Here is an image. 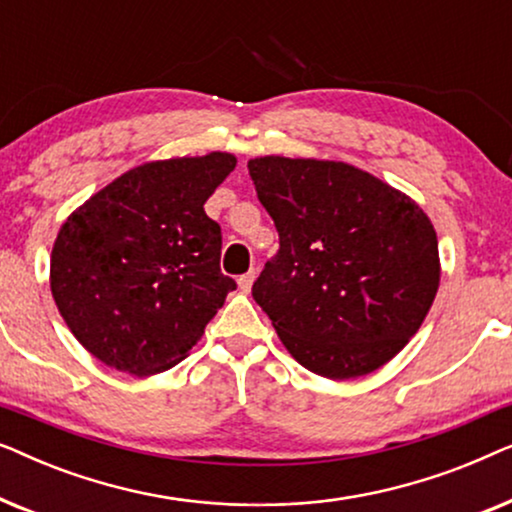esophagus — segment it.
Masks as SVG:
<instances>
[{
  "label": "esophagus",
  "instance_id": "1",
  "mask_svg": "<svg viewBox=\"0 0 512 512\" xmlns=\"http://www.w3.org/2000/svg\"><path fill=\"white\" fill-rule=\"evenodd\" d=\"M254 279H256V270H249V272H244V275H240V279H237V284H240V289L244 293H249L251 291V284H254Z\"/></svg>",
  "mask_w": 512,
  "mask_h": 512
}]
</instances>
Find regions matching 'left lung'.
Masks as SVG:
<instances>
[{
  "mask_svg": "<svg viewBox=\"0 0 512 512\" xmlns=\"http://www.w3.org/2000/svg\"><path fill=\"white\" fill-rule=\"evenodd\" d=\"M279 233L251 296L300 366L352 380L394 359L440 282L438 237L408 195L347 163L249 160Z\"/></svg>",
  "mask_w": 512,
  "mask_h": 512,
  "instance_id": "8db88e82",
  "label": "left lung"
}]
</instances>
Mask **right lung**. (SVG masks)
<instances>
[{"mask_svg": "<svg viewBox=\"0 0 512 512\" xmlns=\"http://www.w3.org/2000/svg\"><path fill=\"white\" fill-rule=\"evenodd\" d=\"M235 156L144 163L104 186L62 223L51 291L95 359L137 377L177 366L235 279L221 272V226L205 202Z\"/></svg>", "mask_w": 512, "mask_h": 512, "instance_id": "1", "label": "right lung"}]
</instances>
